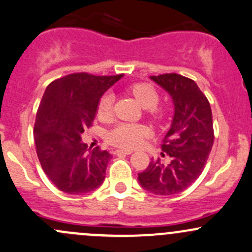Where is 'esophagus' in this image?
<instances>
[{"instance_id": "34e87169", "label": "esophagus", "mask_w": 252, "mask_h": 252, "mask_svg": "<svg viewBox=\"0 0 252 252\" xmlns=\"http://www.w3.org/2000/svg\"><path fill=\"white\" fill-rule=\"evenodd\" d=\"M115 153H116V155H131V153H133V151H130V150H116Z\"/></svg>"}]
</instances>
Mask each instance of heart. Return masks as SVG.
I'll list each match as a JSON object with an SVG mask.
<instances>
[{"mask_svg":"<svg viewBox=\"0 0 252 252\" xmlns=\"http://www.w3.org/2000/svg\"><path fill=\"white\" fill-rule=\"evenodd\" d=\"M129 92L136 97V100L142 107L147 108L151 115L157 116V117L163 115L161 108L157 106L158 101H159V94L156 91L155 87L148 83H135L129 87ZM112 102V95H102L99 101V106H97L99 117L106 118L111 115ZM148 133L150 131H148L147 126H142V124L119 123L108 131L106 135V140H107L108 144L116 147L134 148L141 144L142 140L147 136Z\"/></svg>","mask_w":252,"mask_h":252,"instance_id":"1","label":"heart"}]
</instances>
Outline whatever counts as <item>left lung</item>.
I'll use <instances>...</instances> for the list:
<instances>
[{"label": "left lung", "mask_w": 252, "mask_h": 252, "mask_svg": "<svg viewBox=\"0 0 252 252\" xmlns=\"http://www.w3.org/2000/svg\"><path fill=\"white\" fill-rule=\"evenodd\" d=\"M171 95L175 113L161 144L168 164L151 160L137 180L145 189L171 195L189 189L200 176L214 145L213 113L209 100L193 79L177 73L151 76Z\"/></svg>", "instance_id": "left-lung-1"}]
</instances>
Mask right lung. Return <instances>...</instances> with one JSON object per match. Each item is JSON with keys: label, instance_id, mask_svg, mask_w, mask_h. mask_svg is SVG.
Segmentation results:
<instances>
[{"label": "right lung", "instance_id": "obj_1", "mask_svg": "<svg viewBox=\"0 0 252 252\" xmlns=\"http://www.w3.org/2000/svg\"><path fill=\"white\" fill-rule=\"evenodd\" d=\"M123 77L71 73L47 87L36 113L33 139L42 169L57 189L83 194L102 184L112 156L82 142L91 128L102 94Z\"/></svg>", "mask_w": 252, "mask_h": 252}]
</instances>
